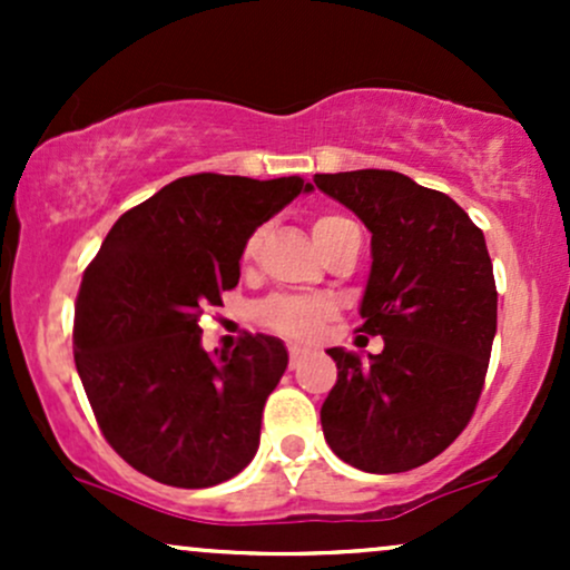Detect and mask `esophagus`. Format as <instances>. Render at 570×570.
Listing matches in <instances>:
<instances>
[{
  "label": "esophagus",
  "instance_id": "esophagus-1",
  "mask_svg": "<svg viewBox=\"0 0 570 570\" xmlns=\"http://www.w3.org/2000/svg\"><path fill=\"white\" fill-rule=\"evenodd\" d=\"M305 356H307L305 348H299V345H289V367H292V370L297 367V364L303 362Z\"/></svg>",
  "mask_w": 570,
  "mask_h": 570
}]
</instances>
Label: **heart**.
Segmentation results:
<instances>
[{
  "mask_svg": "<svg viewBox=\"0 0 570 570\" xmlns=\"http://www.w3.org/2000/svg\"><path fill=\"white\" fill-rule=\"evenodd\" d=\"M351 219L340 217V214H318L313 219V238H316L318 248H324L326 240L335 235L340 227L348 225ZM259 240L263 233H252L244 240L240 248V263H252L257 257ZM335 313V305L326 297H305V294H271L263 303L254 307V318L265 326V330L278 332V335L292 337V340H313L322 330L326 318Z\"/></svg>",
  "mask_w": 570,
  "mask_h": 570,
  "instance_id": "obj_1",
  "label": "heart"
}]
</instances>
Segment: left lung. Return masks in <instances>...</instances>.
<instances>
[{"mask_svg": "<svg viewBox=\"0 0 570 570\" xmlns=\"http://www.w3.org/2000/svg\"><path fill=\"white\" fill-rule=\"evenodd\" d=\"M316 187L372 233L358 313L383 337L370 362L330 348L337 383L322 404L324 440L370 474L423 466L472 421L495 337L485 235L453 198L381 168L316 174Z\"/></svg>", "mask_w": 570, "mask_h": 570, "instance_id": "1", "label": "left lung"}]
</instances>
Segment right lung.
Instances as JSON below:
<instances>
[{
    "label": "right lung",
    "mask_w": 570,
    "mask_h": 570,
    "mask_svg": "<svg viewBox=\"0 0 570 570\" xmlns=\"http://www.w3.org/2000/svg\"><path fill=\"white\" fill-rule=\"evenodd\" d=\"M299 176H181L122 214L85 271L75 364L104 440L136 472L212 488L259 448L289 353L271 335L203 351L198 318L240 278V248L299 193Z\"/></svg>",
    "instance_id": "obj_1"
}]
</instances>
